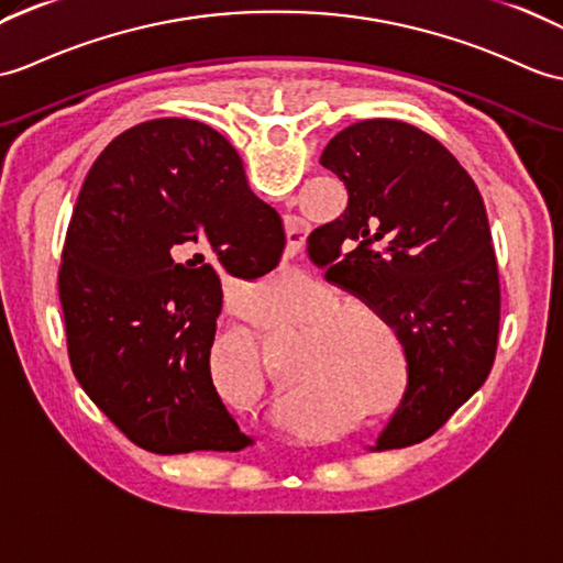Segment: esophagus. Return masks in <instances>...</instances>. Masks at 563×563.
<instances>
[{
    "instance_id": "esophagus-1",
    "label": "esophagus",
    "mask_w": 563,
    "mask_h": 563,
    "mask_svg": "<svg viewBox=\"0 0 563 563\" xmlns=\"http://www.w3.org/2000/svg\"><path fill=\"white\" fill-rule=\"evenodd\" d=\"M302 242H305V238H302V232H297V230H290V234H287V252H290L292 256L299 252V246H302Z\"/></svg>"
}]
</instances>
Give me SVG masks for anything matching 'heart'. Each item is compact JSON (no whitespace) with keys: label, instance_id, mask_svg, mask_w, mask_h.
Returning <instances> with one entry per match:
<instances>
[{"label":"heart","instance_id":"obj_1","mask_svg":"<svg viewBox=\"0 0 563 563\" xmlns=\"http://www.w3.org/2000/svg\"><path fill=\"white\" fill-rule=\"evenodd\" d=\"M313 311L317 307L305 311L302 319ZM345 317V307L317 313L302 325L305 335L287 355V372L305 398L325 400L343 394L376 398L384 394L386 378L372 338Z\"/></svg>","mask_w":563,"mask_h":563}]
</instances>
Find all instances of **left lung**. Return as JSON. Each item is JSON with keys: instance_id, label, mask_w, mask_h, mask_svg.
I'll list each match as a JSON object with an SVG mask.
<instances>
[{"instance_id": "left-lung-1", "label": "left lung", "mask_w": 563, "mask_h": 563, "mask_svg": "<svg viewBox=\"0 0 563 563\" xmlns=\"http://www.w3.org/2000/svg\"><path fill=\"white\" fill-rule=\"evenodd\" d=\"M321 165L350 199L341 218L309 234V256L396 329L410 384L376 451L412 446L492 372L501 287L487 208L451 151L405 122L343 129Z\"/></svg>"}]
</instances>
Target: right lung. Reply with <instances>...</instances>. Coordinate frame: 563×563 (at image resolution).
<instances>
[{"label": "right lung", "mask_w": 563, "mask_h": 563, "mask_svg": "<svg viewBox=\"0 0 563 563\" xmlns=\"http://www.w3.org/2000/svg\"><path fill=\"white\" fill-rule=\"evenodd\" d=\"M283 250L280 216L208 124L151 120L98 155L67 230L59 302L76 382L129 441L161 455L250 443L211 378L218 264L252 280Z\"/></svg>", "instance_id": "1"}]
</instances>
